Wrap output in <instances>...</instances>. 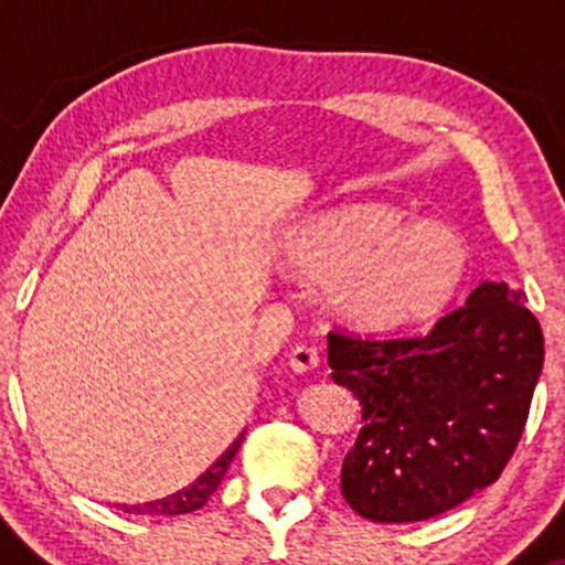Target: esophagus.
<instances>
[{
  "label": "esophagus",
  "instance_id": "obj_1",
  "mask_svg": "<svg viewBox=\"0 0 565 565\" xmlns=\"http://www.w3.org/2000/svg\"><path fill=\"white\" fill-rule=\"evenodd\" d=\"M319 350L316 348H308V345H300L291 350L289 355V366L295 369L297 374H305V372H313L316 366H319Z\"/></svg>",
  "mask_w": 565,
  "mask_h": 565
}]
</instances>
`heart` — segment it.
I'll list each match as a JSON object with an SVG mask.
<instances>
[{"instance_id": "obj_1", "label": "heart", "mask_w": 565, "mask_h": 565, "mask_svg": "<svg viewBox=\"0 0 565 565\" xmlns=\"http://www.w3.org/2000/svg\"><path fill=\"white\" fill-rule=\"evenodd\" d=\"M385 204H353L321 215L291 236L289 260L327 282L340 319L369 332L414 327L438 316L468 268L462 236L438 220L398 223Z\"/></svg>"}]
</instances>
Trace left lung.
I'll list each match as a JSON object with an SVG mask.
<instances>
[{"label": "left lung", "instance_id": "left-lung-1", "mask_svg": "<svg viewBox=\"0 0 565 565\" xmlns=\"http://www.w3.org/2000/svg\"><path fill=\"white\" fill-rule=\"evenodd\" d=\"M544 364L540 321L508 284L483 281L419 337L329 332L337 385L361 404L342 497L380 523L427 521L502 476Z\"/></svg>", "mask_w": 565, "mask_h": 565}]
</instances>
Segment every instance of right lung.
Returning <instances> with one entry per match:
<instances>
[{
  "instance_id": "add662e5",
  "label": "right lung",
  "mask_w": 565,
  "mask_h": 565,
  "mask_svg": "<svg viewBox=\"0 0 565 565\" xmlns=\"http://www.w3.org/2000/svg\"><path fill=\"white\" fill-rule=\"evenodd\" d=\"M242 438H244V433L233 440V444L228 446V451L220 454L217 462H212L210 468L201 472V476L191 486H185V489L174 491V494L157 499V502H148V504H121V510L135 512V515H183V512H193V510L204 508L206 499L215 494L220 481H223V476L228 472L233 457H236L238 446H242Z\"/></svg>"
}]
</instances>
